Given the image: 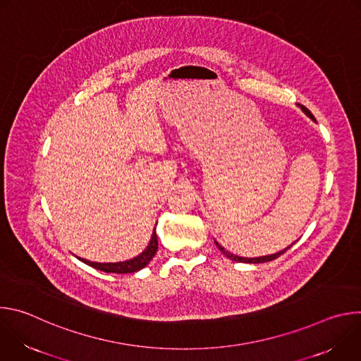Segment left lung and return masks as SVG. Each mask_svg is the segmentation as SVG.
<instances>
[{
	"mask_svg": "<svg viewBox=\"0 0 361 361\" xmlns=\"http://www.w3.org/2000/svg\"><path fill=\"white\" fill-rule=\"evenodd\" d=\"M301 110H302V113L305 114V116H308L310 117L312 120H314L316 121V118H314V116L310 113V110L308 109H305L304 106H301V104H297ZM294 244V243H293ZM291 244V245H293ZM216 245L219 247V250L227 257V259H230V260H233V262H237V263H250V264H259V263H266V262H271V260H276L277 257H280L281 254H284L290 247H287V248H284V250H281V251H279V252H276V254H270V255H263V257H254V259H247V257H238V255H234V254H231L230 251H227L224 247H221L217 241H216Z\"/></svg>",
	"mask_w": 361,
	"mask_h": 361,
	"instance_id": "1",
	"label": "left lung"
}]
</instances>
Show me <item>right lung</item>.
Returning a JSON list of instances; mask_svg holds the SVG:
<instances>
[{"instance_id":"add662e5","label":"right lung","mask_w":361,"mask_h":361,"mask_svg":"<svg viewBox=\"0 0 361 361\" xmlns=\"http://www.w3.org/2000/svg\"><path fill=\"white\" fill-rule=\"evenodd\" d=\"M157 248H159V240H157V233H156V228H154L152 231V235H151V240L147 245V248L138 254L137 257H134V259L131 260H127V262H120V263H95V262H88L85 259H80V257H77V259L82 263H85L87 266L90 267H94L99 271H104V273H117V274H126V273H135L141 269H144L154 255H156L157 252Z\"/></svg>"}]
</instances>
